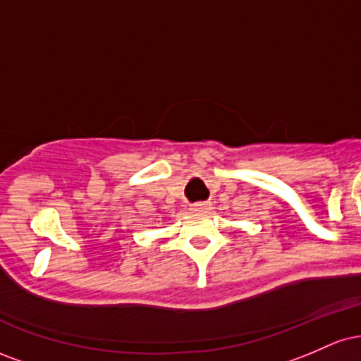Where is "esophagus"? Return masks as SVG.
Segmentation results:
<instances>
[{
  "mask_svg": "<svg viewBox=\"0 0 361 361\" xmlns=\"http://www.w3.org/2000/svg\"><path fill=\"white\" fill-rule=\"evenodd\" d=\"M210 209H212V207H210V202H197V204L192 205V210L197 214H205L209 212Z\"/></svg>",
  "mask_w": 361,
  "mask_h": 361,
  "instance_id": "esophagus-1",
  "label": "esophagus"
}]
</instances>
